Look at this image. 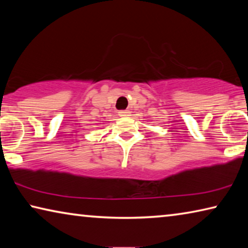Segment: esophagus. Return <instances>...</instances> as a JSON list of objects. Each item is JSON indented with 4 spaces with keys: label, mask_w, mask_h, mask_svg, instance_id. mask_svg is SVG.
<instances>
[{
    "label": "esophagus",
    "mask_w": 248,
    "mask_h": 248,
    "mask_svg": "<svg viewBox=\"0 0 248 248\" xmlns=\"http://www.w3.org/2000/svg\"><path fill=\"white\" fill-rule=\"evenodd\" d=\"M118 114L121 117H128V116H130V111L129 110H120Z\"/></svg>",
    "instance_id": "34e87169"
}]
</instances>
